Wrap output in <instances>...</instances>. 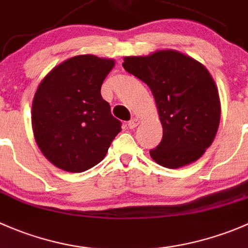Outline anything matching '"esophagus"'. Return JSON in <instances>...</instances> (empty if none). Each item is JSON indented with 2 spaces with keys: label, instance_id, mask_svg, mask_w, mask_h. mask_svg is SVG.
Returning <instances> with one entry per match:
<instances>
[{
  "label": "esophagus",
  "instance_id": "34e87169",
  "mask_svg": "<svg viewBox=\"0 0 248 248\" xmlns=\"http://www.w3.org/2000/svg\"><path fill=\"white\" fill-rule=\"evenodd\" d=\"M139 124H140V121L137 118H132L127 122V126H129L130 129H135Z\"/></svg>",
  "mask_w": 248,
  "mask_h": 248
}]
</instances>
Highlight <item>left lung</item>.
Segmentation results:
<instances>
[{
	"label": "left lung",
	"instance_id": "obj_1",
	"mask_svg": "<svg viewBox=\"0 0 248 248\" xmlns=\"http://www.w3.org/2000/svg\"><path fill=\"white\" fill-rule=\"evenodd\" d=\"M123 68L147 83L162 124V140L150 156L167 168L195 162L217 132L221 118L218 91L200 62L175 50L125 57Z\"/></svg>",
	"mask_w": 248,
	"mask_h": 248
}]
</instances>
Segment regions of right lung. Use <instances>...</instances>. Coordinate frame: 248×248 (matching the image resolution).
Instances as JSON below:
<instances>
[{
    "instance_id": "right-lung-1",
    "label": "right lung",
    "mask_w": 248,
    "mask_h": 248,
    "mask_svg": "<svg viewBox=\"0 0 248 248\" xmlns=\"http://www.w3.org/2000/svg\"><path fill=\"white\" fill-rule=\"evenodd\" d=\"M113 60L93 55L71 57L40 82L32 104L35 142L56 167L80 173L98 165L122 123L111 114L101 85Z\"/></svg>"
}]
</instances>
